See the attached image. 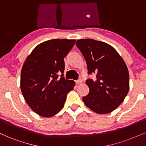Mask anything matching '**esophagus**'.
<instances>
[{
	"label": "esophagus",
	"mask_w": 146,
	"mask_h": 146,
	"mask_svg": "<svg viewBox=\"0 0 146 146\" xmlns=\"http://www.w3.org/2000/svg\"><path fill=\"white\" fill-rule=\"evenodd\" d=\"M82 82V79H78V80H76V83L77 84H81Z\"/></svg>",
	"instance_id": "1"
}]
</instances>
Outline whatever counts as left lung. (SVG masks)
I'll return each mask as SVG.
<instances>
[{
    "label": "left lung",
    "instance_id": "1",
    "mask_svg": "<svg viewBox=\"0 0 146 146\" xmlns=\"http://www.w3.org/2000/svg\"><path fill=\"white\" fill-rule=\"evenodd\" d=\"M76 44L87 64L88 73L96 79L86 81L89 93L84 104L100 114L111 112L121 104L129 90L127 65L116 50L107 43L93 39H80Z\"/></svg>",
    "mask_w": 146,
    "mask_h": 146
}]
</instances>
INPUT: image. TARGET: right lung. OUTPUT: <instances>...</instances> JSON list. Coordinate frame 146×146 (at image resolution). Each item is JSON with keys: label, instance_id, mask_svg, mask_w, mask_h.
<instances>
[{"label": "right lung", "instance_id": "add662e5", "mask_svg": "<svg viewBox=\"0 0 146 146\" xmlns=\"http://www.w3.org/2000/svg\"><path fill=\"white\" fill-rule=\"evenodd\" d=\"M75 40L53 39L38 44L28 55L21 72L20 87L27 104L42 117H52L64 106L75 82L64 77V58ZM62 73L60 78L58 77Z\"/></svg>", "mask_w": 146, "mask_h": 146}]
</instances>
